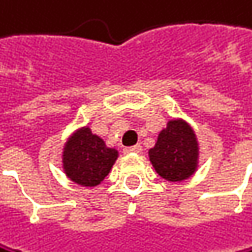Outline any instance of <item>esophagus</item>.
Segmentation results:
<instances>
[{"instance_id":"obj_1","label":"esophagus","mask_w":252,"mask_h":252,"mask_svg":"<svg viewBox=\"0 0 252 252\" xmlns=\"http://www.w3.org/2000/svg\"><path fill=\"white\" fill-rule=\"evenodd\" d=\"M141 150H143V147H141L140 144H136V146H132V147H126V149H123V152H125L126 155H132V153H141Z\"/></svg>"}]
</instances>
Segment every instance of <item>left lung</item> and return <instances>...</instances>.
Masks as SVG:
<instances>
[{"mask_svg":"<svg viewBox=\"0 0 252 252\" xmlns=\"http://www.w3.org/2000/svg\"><path fill=\"white\" fill-rule=\"evenodd\" d=\"M197 141L189 126L182 122H168L149 156L158 174L170 182L189 177L197 165Z\"/></svg>","mask_w":252,"mask_h":252,"instance_id":"obj_1","label":"left lung"}]
</instances>
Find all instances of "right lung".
Instances as JSON below:
<instances>
[{
    "label": "right lung",
    "instance_id": "add662e5",
    "mask_svg": "<svg viewBox=\"0 0 252 252\" xmlns=\"http://www.w3.org/2000/svg\"><path fill=\"white\" fill-rule=\"evenodd\" d=\"M117 159V150L105 147L103 140L93 135L89 127L76 132L64 149L66 174L84 186L99 185Z\"/></svg>",
    "mask_w": 252,
    "mask_h": 252
}]
</instances>
